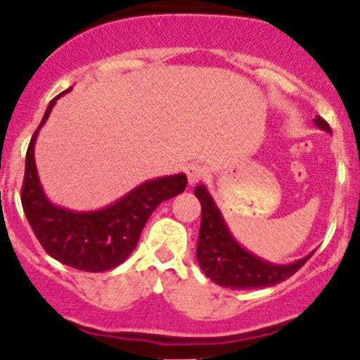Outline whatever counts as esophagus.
Here are the masks:
<instances>
[{
  "instance_id": "esophagus-1",
  "label": "esophagus",
  "mask_w": 360,
  "mask_h": 360,
  "mask_svg": "<svg viewBox=\"0 0 360 360\" xmlns=\"http://www.w3.org/2000/svg\"><path fill=\"white\" fill-rule=\"evenodd\" d=\"M187 180H189L191 186H194V184H198L201 180V178L205 176V167L201 166V164H191L189 167H187Z\"/></svg>"
}]
</instances>
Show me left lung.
I'll list each match as a JSON object with an SVG mask.
<instances>
[{
	"label": "left lung",
	"instance_id": "left-lung-1",
	"mask_svg": "<svg viewBox=\"0 0 360 360\" xmlns=\"http://www.w3.org/2000/svg\"><path fill=\"white\" fill-rule=\"evenodd\" d=\"M314 123L321 131L330 132V127L321 116H316ZM194 194L201 203V228L198 237L196 259L205 276L210 277L219 286L231 290L274 286L292 277L313 256L311 252L306 258L297 259L290 265H276L258 258L242 248L233 235L229 233L228 226L208 194L207 187L196 186Z\"/></svg>",
	"mask_w": 360,
	"mask_h": 360
}]
</instances>
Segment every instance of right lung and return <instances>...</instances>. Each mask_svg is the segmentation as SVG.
<instances>
[{"mask_svg":"<svg viewBox=\"0 0 360 360\" xmlns=\"http://www.w3.org/2000/svg\"><path fill=\"white\" fill-rule=\"evenodd\" d=\"M49 102L46 115L30 141L20 201L33 233L47 255L72 269L104 272L129 258L138 245L139 235L152 212L162 201L184 193L187 176L178 173L148 180L120 198L116 203L95 212H74L51 203L40 186L33 150L40 127L49 118L56 98Z\"/></svg>","mask_w":360,"mask_h":360,"instance_id":"add662e5","label":"right lung"}]
</instances>
